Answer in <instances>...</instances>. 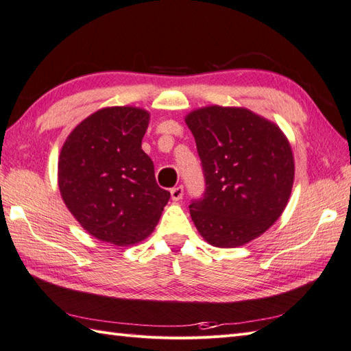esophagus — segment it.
Returning a JSON list of instances; mask_svg holds the SVG:
<instances>
[{"instance_id":"34e87169","label":"esophagus","mask_w":351,"mask_h":351,"mask_svg":"<svg viewBox=\"0 0 351 351\" xmlns=\"http://www.w3.org/2000/svg\"><path fill=\"white\" fill-rule=\"evenodd\" d=\"M169 193H171V199H173V201H180L183 198V193H184L183 186L173 187V189L169 191Z\"/></svg>"}]
</instances>
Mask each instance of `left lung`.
Masks as SVG:
<instances>
[{
  "mask_svg": "<svg viewBox=\"0 0 351 351\" xmlns=\"http://www.w3.org/2000/svg\"><path fill=\"white\" fill-rule=\"evenodd\" d=\"M184 121L205 178L202 198L189 205L193 223L211 245H244L286 208L295 178L292 147L276 123L243 107H204Z\"/></svg>",
  "mask_w": 351,
  "mask_h": 351,
  "instance_id": "left-lung-1",
  "label": "left lung"
}]
</instances>
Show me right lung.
<instances>
[{"label": "right lung", "instance_id": "obj_1", "mask_svg": "<svg viewBox=\"0 0 351 351\" xmlns=\"http://www.w3.org/2000/svg\"><path fill=\"white\" fill-rule=\"evenodd\" d=\"M149 111L101 108L77 125L58 162V184L71 215L88 234L116 245L147 238L169 192L160 189L141 141Z\"/></svg>", "mask_w": 351, "mask_h": 351}]
</instances>
